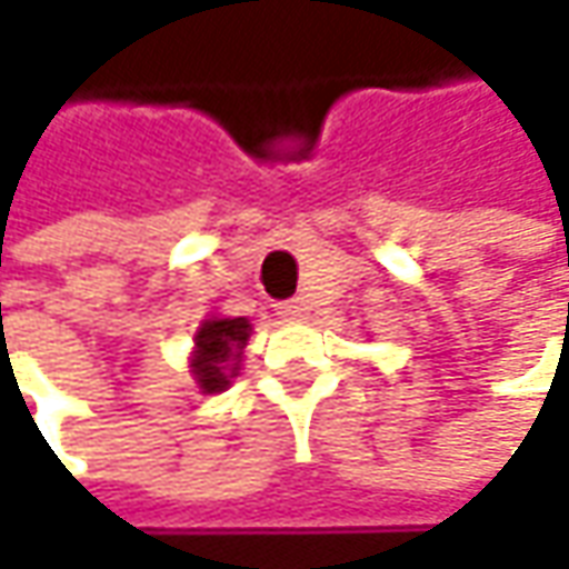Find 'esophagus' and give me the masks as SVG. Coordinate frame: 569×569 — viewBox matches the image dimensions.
Here are the masks:
<instances>
[{"mask_svg": "<svg viewBox=\"0 0 569 569\" xmlns=\"http://www.w3.org/2000/svg\"><path fill=\"white\" fill-rule=\"evenodd\" d=\"M274 310H278V317L281 319H300L303 313H307V303H303L300 297H291V300L274 303Z\"/></svg>", "mask_w": 569, "mask_h": 569, "instance_id": "obj_1", "label": "esophagus"}]
</instances>
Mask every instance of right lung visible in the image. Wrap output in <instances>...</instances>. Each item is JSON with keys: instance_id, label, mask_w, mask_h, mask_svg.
I'll return each instance as SVG.
<instances>
[{"instance_id": "1", "label": "right lung", "mask_w": 569, "mask_h": 569, "mask_svg": "<svg viewBox=\"0 0 569 569\" xmlns=\"http://www.w3.org/2000/svg\"><path fill=\"white\" fill-rule=\"evenodd\" d=\"M250 339V319L211 317L196 332L192 351V377L202 392H224L230 380L240 373V355Z\"/></svg>"}]
</instances>
